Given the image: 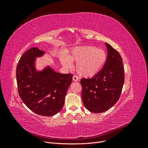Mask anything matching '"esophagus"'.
<instances>
[{
    "label": "esophagus",
    "instance_id": "1",
    "mask_svg": "<svg viewBox=\"0 0 148 148\" xmlns=\"http://www.w3.org/2000/svg\"><path fill=\"white\" fill-rule=\"evenodd\" d=\"M73 80L74 82H77L78 80V77H77V75H73Z\"/></svg>",
    "mask_w": 148,
    "mask_h": 148
}]
</instances>
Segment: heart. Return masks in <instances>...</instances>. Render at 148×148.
Listing matches in <instances>:
<instances>
[{"instance_id": "b5f03b06", "label": "heart", "mask_w": 148, "mask_h": 148, "mask_svg": "<svg viewBox=\"0 0 148 148\" xmlns=\"http://www.w3.org/2000/svg\"><path fill=\"white\" fill-rule=\"evenodd\" d=\"M62 65L70 68L71 62L77 63L76 70L84 77H92L100 71L107 60L106 52L93 46H83L73 49L67 58L62 57Z\"/></svg>"}]
</instances>
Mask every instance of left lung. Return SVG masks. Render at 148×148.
<instances>
[{
  "label": "left lung",
  "instance_id": "1",
  "mask_svg": "<svg viewBox=\"0 0 148 148\" xmlns=\"http://www.w3.org/2000/svg\"><path fill=\"white\" fill-rule=\"evenodd\" d=\"M107 57L105 65L91 78H82V101L93 113H101L116 104L122 93L125 81L122 59L120 53L106 43Z\"/></svg>",
  "mask_w": 148,
  "mask_h": 148
}]
</instances>
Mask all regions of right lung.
I'll return each mask as SVG.
<instances>
[{"instance_id": "add662e5", "label": "right lung", "mask_w": 148, "mask_h": 148, "mask_svg": "<svg viewBox=\"0 0 148 148\" xmlns=\"http://www.w3.org/2000/svg\"><path fill=\"white\" fill-rule=\"evenodd\" d=\"M44 53L38 47L26 51L17 65L16 77L19 96L25 104L36 114L50 117L63 107L73 75L57 73L49 66L37 71L35 58Z\"/></svg>"}]
</instances>
